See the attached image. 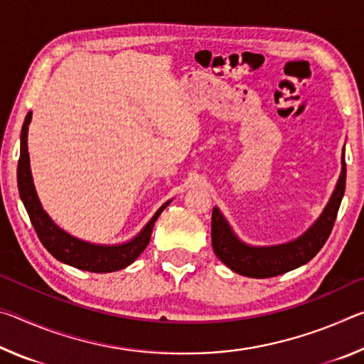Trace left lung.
<instances>
[{
	"mask_svg": "<svg viewBox=\"0 0 364 364\" xmlns=\"http://www.w3.org/2000/svg\"><path fill=\"white\" fill-rule=\"evenodd\" d=\"M345 178H347V168H345V154H342L341 176L323 213L300 237L279 245L254 247L244 244L234 234L218 208L213 207L212 245L215 255L228 268L247 278H273L308 263L328 241L345 193Z\"/></svg>",
	"mask_w": 364,
	"mask_h": 364,
	"instance_id": "obj_1",
	"label": "left lung"
}]
</instances>
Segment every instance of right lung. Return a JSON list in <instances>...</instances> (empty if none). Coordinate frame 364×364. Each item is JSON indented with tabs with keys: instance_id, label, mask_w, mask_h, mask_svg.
<instances>
[{
	"instance_id": "1",
	"label": "right lung",
	"mask_w": 364,
	"mask_h": 364,
	"mask_svg": "<svg viewBox=\"0 0 364 364\" xmlns=\"http://www.w3.org/2000/svg\"><path fill=\"white\" fill-rule=\"evenodd\" d=\"M30 120H32V112L27 114L21 133V157L19 165H17V186H19L21 199L23 205H26L30 221H32L41 244L59 262L70 264V267H75L78 269L91 271V273H112V271L127 268L147 247V244L151 241L154 223L157 221L159 215L164 212V208L170 204V200L165 202L159 208L156 215L149 220V223L141 230L136 237H133L132 241L125 244L101 245L73 237L72 234L60 230L49 218V215L43 210L38 196H36L32 171H30V157L27 147Z\"/></svg>"
}]
</instances>
